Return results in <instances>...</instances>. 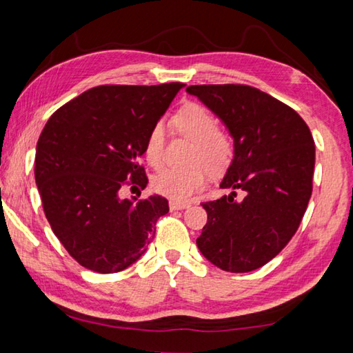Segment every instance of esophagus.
Here are the masks:
<instances>
[{
  "label": "esophagus",
  "mask_w": 353,
  "mask_h": 353,
  "mask_svg": "<svg viewBox=\"0 0 353 353\" xmlns=\"http://www.w3.org/2000/svg\"><path fill=\"white\" fill-rule=\"evenodd\" d=\"M190 204L188 202H176V201H171L170 202V210H183V208H188Z\"/></svg>",
  "instance_id": "34e87169"
}]
</instances>
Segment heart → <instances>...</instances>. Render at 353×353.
<instances>
[{"label": "heart", "mask_w": 353, "mask_h": 353, "mask_svg": "<svg viewBox=\"0 0 353 353\" xmlns=\"http://www.w3.org/2000/svg\"><path fill=\"white\" fill-rule=\"evenodd\" d=\"M171 124L179 134L193 141L185 168H165L152 179L157 193L174 201L188 199L205 182V170L216 174L230 163L234 146L229 137L218 130V123L205 107L187 104L176 112ZM148 163L160 168L165 160V129L155 124L145 141Z\"/></svg>", "instance_id": "1"}]
</instances>
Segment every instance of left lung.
<instances>
[{"label":"left lung","instance_id":"8db88e82","mask_svg":"<svg viewBox=\"0 0 353 353\" xmlns=\"http://www.w3.org/2000/svg\"><path fill=\"white\" fill-rule=\"evenodd\" d=\"M187 93L234 140V159L219 183L232 193L202 204L207 224L196 244L219 270H259L288 244L305 214L314 172L312 132L297 112L259 88L191 85Z\"/></svg>","mask_w":353,"mask_h":353}]
</instances>
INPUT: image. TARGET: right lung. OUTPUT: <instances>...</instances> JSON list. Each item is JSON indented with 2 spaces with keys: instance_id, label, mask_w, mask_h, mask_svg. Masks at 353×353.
Instances as JSON below:
<instances>
[{
  "instance_id": "1",
  "label": "right lung",
  "mask_w": 353,
  "mask_h": 353,
  "mask_svg": "<svg viewBox=\"0 0 353 353\" xmlns=\"http://www.w3.org/2000/svg\"><path fill=\"white\" fill-rule=\"evenodd\" d=\"M183 87H94L52 113L41 130L35 183L46 219L87 270L110 274L134 265L168 213L162 196L123 199L119 191L126 181L146 188L140 165L146 137Z\"/></svg>"
}]
</instances>
